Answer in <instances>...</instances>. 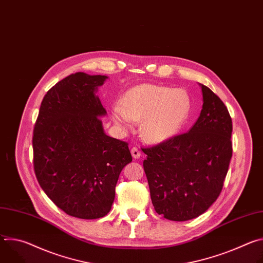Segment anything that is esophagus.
I'll use <instances>...</instances> for the list:
<instances>
[{
  "instance_id": "obj_1",
  "label": "esophagus",
  "mask_w": 263,
  "mask_h": 263,
  "mask_svg": "<svg viewBox=\"0 0 263 263\" xmlns=\"http://www.w3.org/2000/svg\"><path fill=\"white\" fill-rule=\"evenodd\" d=\"M131 154H132V156H133V158H139L140 156H141V153H140V151L138 149V147H136V146H133L132 148H131Z\"/></svg>"
}]
</instances>
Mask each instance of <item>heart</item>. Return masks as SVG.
<instances>
[{
    "mask_svg": "<svg viewBox=\"0 0 263 263\" xmlns=\"http://www.w3.org/2000/svg\"><path fill=\"white\" fill-rule=\"evenodd\" d=\"M191 98L185 90L161 85L142 84L112 106V118L119 126L141 122V134L149 142H162L176 136L190 118Z\"/></svg>",
    "mask_w": 263,
    "mask_h": 263,
    "instance_id": "1",
    "label": "heart"
}]
</instances>
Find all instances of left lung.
Here are the masks:
<instances>
[{
    "mask_svg": "<svg viewBox=\"0 0 263 263\" xmlns=\"http://www.w3.org/2000/svg\"><path fill=\"white\" fill-rule=\"evenodd\" d=\"M201 86L203 108L192 129L142 147L153 206L171 220L195 218L216 201L232 157L229 111L210 88Z\"/></svg>",
    "mask_w": 263,
    "mask_h": 263,
    "instance_id": "1",
    "label": "left lung"
}]
</instances>
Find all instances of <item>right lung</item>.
<instances>
[{"instance_id": "right-lung-1", "label": "right lung", "mask_w": 263, "mask_h": 263, "mask_svg": "<svg viewBox=\"0 0 263 263\" xmlns=\"http://www.w3.org/2000/svg\"><path fill=\"white\" fill-rule=\"evenodd\" d=\"M106 76L71 73L45 96L33 131V164L40 185L66 214L105 216L122 170L132 161L128 142L105 134L106 109L96 96Z\"/></svg>"}]
</instances>
